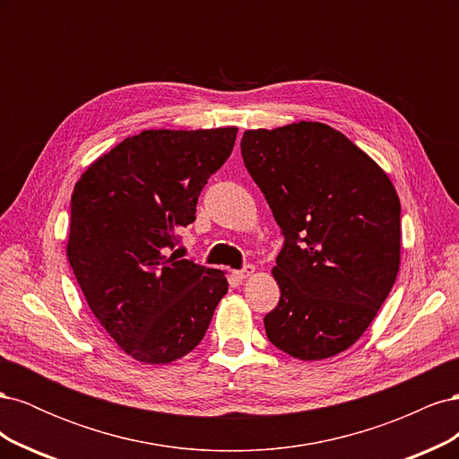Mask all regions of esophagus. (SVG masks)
<instances>
[{
    "mask_svg": "<svg viewBox=\"0 0 459 459\" xmlns=\"http://www.w3.org/2000/svg\"><path fill=\"white\" fill-rule=\"evenodd\" d=\"M255 266H253V264H245V266L241 268V270H238V272H233L235 275H238L239 277V280H245V277H251L253 273H255Z\"/></svg>",
    "mask_w": 459,
    "mask_h": 459,
    "instance_id": "esophagus-1",
    "label": "esophagus"
}]
</instances>
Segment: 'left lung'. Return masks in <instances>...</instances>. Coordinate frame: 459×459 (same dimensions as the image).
Instances as JSON below:
<instances>
[{
    "label": "left lung",
    "instance_id": "left-lung-1",
    "mask_svg": "<svg viewBox=\"0 0 459 459\" xmlns=\"http://www.w3.org/2000/svg\"><path fill=\"white\" fill-rule=\"evenodd\" d=\"M241 155L285 238L272 270L281 297L264 316L270 342L304 362L346 351L396 281L394 186L322 122L247 130Z\"/></svg>",
    "mask_w": 459,
    "mask_h": 459
}]
</instances>
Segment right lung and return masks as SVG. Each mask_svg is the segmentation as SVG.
I'll return each mask as SVG.
<instances>
[{"label": "right lung", "mask_w": 459, "mask_h": 459, "mask_svg": "<svg viewBox=\"0 0 459 459\" xmlns=\"http://www.w3.org/2000/svg\"><path fill=\"white\" fill-rule=\"evenodd\" d=\"M238 128L145 130L82 174L71 199L66 256L88 307L120 349L170 364L203 341L221 270L169 251L195 221L206 179L231 155Z\"/></svg>", "instance_id": "1"}]
</instances>
